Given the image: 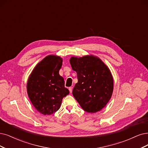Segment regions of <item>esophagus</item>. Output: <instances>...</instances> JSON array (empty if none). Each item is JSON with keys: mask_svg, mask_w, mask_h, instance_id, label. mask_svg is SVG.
<instances>
[{"mask_svg": "<svg viewBox=\"0 0 148 148\" xmlns=\"http://www.w3.org/2000/svg\"><path fill=\"white\" fill-rule=\"evenodd\" d=\"M69 92L71 93V92H72V91H73V88H72V87H69Z\"/></svg>", "mask_w": 148, "mask_h": 148, "instance_id": "esophagus-1", "label": "esophagus"}]
</instances>
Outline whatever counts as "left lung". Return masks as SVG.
Returning <instances> with one entry per match:
<instances>
[{"label":"left lung","mask_w":148,"mask_h":148,"mask_svg":"<svg viewBox=\"0 0 148 148\" xmlns=\"http://www.w3.org/2000/svg\"><path fill=\"white\" fill-rule=\"evenodd\" d=\"M70 63L77 73L78 82L73 95L85 112L96 113L110 101L113 90V79L109 68L93 56L72 57Z\"/></svg>","instance_id":"left-lung-1"}]
</instances>
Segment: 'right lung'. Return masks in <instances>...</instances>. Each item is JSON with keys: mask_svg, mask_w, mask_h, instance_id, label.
Listing matches in <instances>:
<instances>
[{"mask_svg": "<svg viewBox=\"0 0 148 148\" xmlns=\"http://www.w3.org/2000/svg\"><path fill=\"white\" fill-rule=\"evenodd\" d=\"M63 60L48 56L38 63L30 74L27 84L29 99L36 110L45 115L56 112L63 98L69 94L63 77L59 74Z\"/></svg>", "mask_w": 148, "mask_h": 148, "instance_id": "obj_1", "label": "right lung"}]
</instances>
